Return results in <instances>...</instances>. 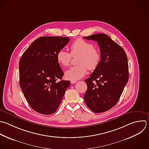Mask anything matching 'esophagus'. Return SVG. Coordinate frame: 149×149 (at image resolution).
Returning a JSON list of instances; mask_svg holds the SVG:
<instances>
[{"instance_id":"34e87169","label":"esophagus","mask_w":149,"mask_h":149,"mask_svg":"<svg viewBox=\"0 0 149 149\" xmlns=\"http://www.w3.org/2000/svg\"><path fill=\"white\" fill-rule=\"evenodd\" d=\"M77 81H76V80H71V81H70L71 84H74V83H77Z\"/></svg>"}]
</instances>
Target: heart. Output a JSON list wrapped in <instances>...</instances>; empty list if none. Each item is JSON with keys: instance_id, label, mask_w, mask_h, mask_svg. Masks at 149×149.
Instances as JSON below:
<instances>
[{"instance_id": "obj_1", "label": "heart", "mask_w": 149, "mask_h": 149, "mask_svg": "<svg viewBox=\"0 0 149 149\" xmlns=\"http://www.w3.org/2000/svg\"><path fill=\"white\" fill-rule=\"evenodd\" d=\"M70 49V54L61 49L56 54L57 61L63 67L70 65L72 56H79L77 60L78 65L66 71L65 76L67 79L79 80L86 74L87 69L93 70L98 67L101 61V54L97 49L94 48L92 43L79 38L72 44Z\"/></svg>"}]
</instances>
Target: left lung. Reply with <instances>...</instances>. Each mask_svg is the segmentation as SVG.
Instances as JSON below:
<instances>
[{
  "instance_id": "left-lung-1",
  "label": "left lung",
  "mask_w": 149,
  "mask_h": 149,
  "mask_svg": "<svg viewBox=\"0 0 149 149\" xmlns=\"http://www.w3.org/2000/svg\"><path fill=\"white\" fill-rule=\"evenodd\" d=\"M85 39L97 41L101 61L98 67L85 80L87 89L84 101L95 113L105 112L118 101L129 79L127 55L124 49L105 34H95Z\"/></svg>"
}]
</instances>
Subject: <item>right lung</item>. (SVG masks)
Listing matches in <instances>:
<instances>
[{"label":"right lung","instance_id":"obj_1","mask_svg":"<svg viewBox=\"0 0 149 149\" xmlns=\"http://www.w3.org/2000/svg\"><path fill=\"white\" fill-rule=\"evenodd\" d=\"M69 37H42L36 40L19 61L21 89L31 107L44 115L58 109L69 80H61L63 72L56 59L58 52L69 42Z\"/></svg>","mask_w":149,"mask_h":149}]
</instances>
